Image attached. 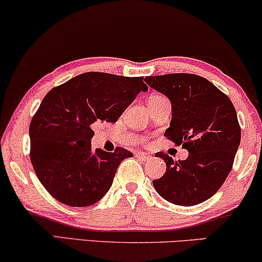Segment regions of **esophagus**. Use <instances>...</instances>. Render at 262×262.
<instances>
[{
    "label": "esophagus",
    "mask_w": 262,
    "mask_h": 262,
    "mask_svg": "<svg viewBox=\"0 0 262 262\" xmlns=\"http://www.w3.org/2000/svg\"><path fill=\"white\" fill-rule=\"evenodd\" d=\"M136 156H137L138 159H142L143 161L151 160V155H150V154H146V152H137L136 154Z\"/></svg>",
    "instance_id": "34e87169"
}]
</instances>
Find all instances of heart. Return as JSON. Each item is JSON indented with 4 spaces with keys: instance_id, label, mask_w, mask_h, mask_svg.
<instances>
[{
    "instance_id": "heart-1",
    "label": "heart",
    "mask_w": 262,
    "mask_h": 262,
    "mask_svg": "<svg viewBox=\"0 0 262 262\" xmlns=\"http://www.w3.org/2000/svg\"><path fill=\"white\" fill-rule=\"evenodd\" d=\"M154 98H161V96H154Z\"/></svg>"
}]
</instances>
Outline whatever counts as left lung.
<instances>
[{
  "label": "left lung",
  "mask_w": 262,
  "mask_h": 262,
  "mask_svg": "<svg viewBox=\"0 0 262 262\" xmlns=\"http://www.w3.org/2000/svg\"><path fill=\"white\" fill-rule=\"evenodd\" d=\"M146 84L169 99L171 120L164 136L188 151L185 161L156 154L167 164L152 181L156 192L175 205L192 206L216 193L230 173L241 142L237 114L224 93L198 75L145 77Z\"/></svg>",
  "instance_id": "1"
}]
</instances>
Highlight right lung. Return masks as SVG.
Returning <instances> with one entry per match:
<instances>
[{"label":"right lung","instance_id":"right-lung-1","mask_svg":"<svg viewBox=\"0 0 262 262\" xmlns=\"http://www.w3.org/2000/svg\"><path fill=\"white\" fill-rule=\"evenodd\" d=\"M146 91L142 77L85 73L46 94L30 125L31 162L53 198L83 207L108 192L120 162L132 152L124 148L93 150V126L116 123Z\"/></svg>","mask_w":262,"mask_h":262}]
</instances>
